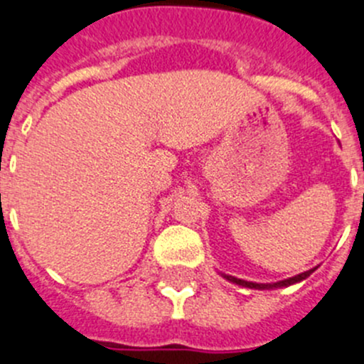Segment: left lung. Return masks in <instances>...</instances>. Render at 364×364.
<instances>
[{"mask_svg":"<svg viewBox=\"0 0 364 364\" xmlns=\"http://www.w3.org/2000/svg\"><path fill=\"white\" fill-rule=\"evenodd\" d=\"M316 268H318V267L311 268V270L302 272V274H299V276L288 277V279H284V281H277V283H252V281L238 279V277L228 276V274H220V276L224 277V279H228L229 283L238 284V287H242V288H250V290H277V288H287V287H291V284L301 283V281H304L306 277L311 276V274L316 270Z\"/></svg>","mask_w":364,"mask_h":364,"instance_id":"obj_1","label":"left lung"}]
</instances>
